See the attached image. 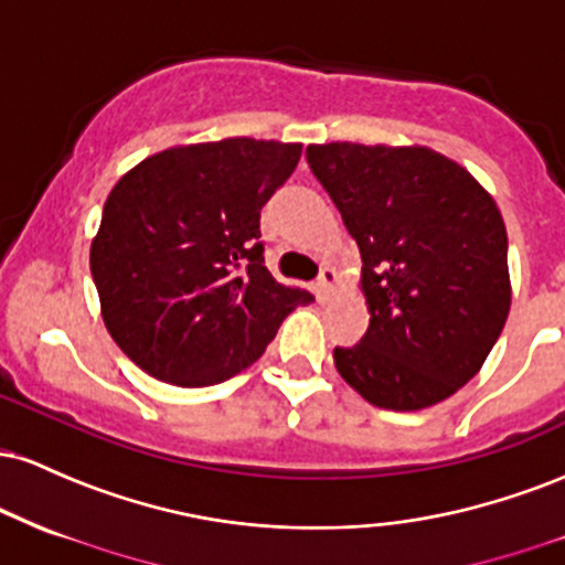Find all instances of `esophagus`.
I'll list each match as a JSON object with an SVG mask.
<instances>
[{
	"label": "esophagus",
	"instance_id": "1",
	"mask_svg": "<svg viewBox=\"0 0 565 565\" xmlns=\"http://www.w3.org/2000/svg\"><path fill=\"white\" fill-rule=\"evenodd\" d=\"M334 281H337V274H334V268H329V265H323V268L319 270V281H316V291H319V297H321V300H323V297L329 295V291H332Z\"/></svg>",
	"mask_w": 565,
	"mask_h": 565
}]
</instances>
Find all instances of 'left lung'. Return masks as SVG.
Returning a JSON list of instances; mask_svg holds the SVG:
<instances>
[{
	"mask_svg": "<svg viewBox=\"0 0 565 565\" xmlns=\"http://www.w3.org/2000/svg\"><path fill=\"white\" fill-rule=\"evenodd\" d=\"M364 263L369 329L334 366L369 404L417 412L478 374L510 313L508 231L468 170L430 148H305Z\"/></svg>",
	"mask_w": 565,
	"mask_h": 565,
	"instance_id": "obj_1",
	"label": "left lung"
}]
</instances>
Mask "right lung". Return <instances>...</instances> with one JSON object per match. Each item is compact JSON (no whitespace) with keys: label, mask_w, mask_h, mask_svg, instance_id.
Wrapping results in <instances>:
<instances>
[{"label":"right lung","mask_w":565,"mask_h":565,"mask_svg":"<svg viewBox=\"0 0 565 565\" xmlns=\"http://www.w3.org/2000/svg\"><path fill=\"white\" fill-rule=\"evenodd\" d=\"M300 153V142H199L114 185L89 268L108 332L142 372L180 387L231 380L313 300L270 276L260 242V210Z\"/></svg>","instance_id":"add662e5"}]
</instances>
